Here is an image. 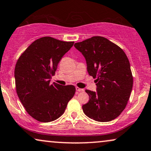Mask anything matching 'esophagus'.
I'll return each mask as SVG.
<instances>
[{"label": "esophagus", "instance_id": "esophagus-1", "mask_svg": "<svg viewBox=\"0 0 151 151\" xmlns=\"http://www.w3.org/2000/svg\"><path fill=\"white\" fill-rule=\"evenodd\" d=\"M76 91H77V92H82V91H84V90L82 89V88H80L76 87Z\"/></svg>", "mask_w": 151, "mask_h": 151}]
</instances>
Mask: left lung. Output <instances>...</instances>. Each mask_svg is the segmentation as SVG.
<instances>
[{
    "label": "left lung",
    "instance_id": "left-lung-1",
    "mask_svg": "<svg viewBox=\"0 0 151 151\" xmlns=\"http://www.w3.org/2000/svg\"><path fill=\"white\" fill-rule=\"evenodd\" d=\"M87 64L89 75L96 78L97 91L86 90L88 102L82 106L91 119L109 122L125 109L133 86L128 58L123 49L105 37L95 36L74 44Z\"/></svg>",
    "mask_w": 151,
    "mask_h": 151
}]
</instances>
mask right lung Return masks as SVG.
<instances>
[{"instance_id":"1","label":"right lung","mask_w":151,"mask_h":151,"mask_svg":"<svg viewBox=\"0 0 151 151\" xmlns=\"http://www.w3.org/2000/svg\"><path fill=\"white\" fill-rule=\"evenodd\" d=\"M73 45L43 37L34 41L17 60V93L28 114L38 121L48 123L61 116L75 93L72 85L50 84L59 61Z\"/></svg>"}]
</instances>
